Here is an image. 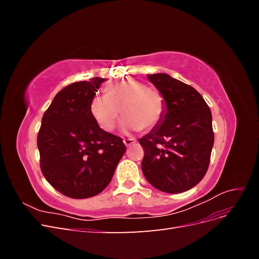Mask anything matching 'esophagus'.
<instances>
[{
  "mask_svg": "<svg viewBox=\"0 0 259 259\" xmlns=\"http://www.w3.org/2000/svg\"><path fill=\"white\" fill-rule=\"evenodd\" d=\"M124 145L126 147H130L132 145H134L136 143V139L135 138H124Z\"/></svg>",
  "mask_w": 259,
  "mask_h": 259,
  "instance_id": "1",
  "label": "esophagus"
}]
</instances>
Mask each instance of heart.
Listing matches in <instances>:
<instances>
[{
    "label": "heart",
    "mask_w": 259,
    "mask_h": 259,
    "mask_svg": "<svg viewBox=\"0 0 259 259\" xmlns=\"http://www.w3.org/2000/svg\"><path fill=\"white\" fill-rule=\"evenodd\" d=\"M124 117L121 127L124 132L152 130L158 126L166 111L162 94L137 80H123L106 89V95L94 97L91 113L99 126L110 132L119 116Z\"/></svg>",
    "instance_id": "1"
}]
</instances>
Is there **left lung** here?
Masks as SVG:
<instances>
[{"mask_svg": "<svg viewBox=\"0 0 259 259\" xmlns=\"http://www.w3.org/2000/svg\"><path fill=\"white\" fill-rule=\"evenodd\" d=\"M166 103L161 123L139 139L145 151L142 169L156 189L180 193L198 185L206 174L214 132L211 112L192 86L166 73L148 74Z\"/></svg>", "mask_w": 259, "mask_h": 259, "instance_id": "left-lung-1", "label": "left lung"}]
</instances>
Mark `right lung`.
<instances>
[{
    "mask_svg": "<svg viewBox=\"0 0 259 259\" xmlns=\"http://www.w3.org/2000/svg\"><path fill=\"white\" fill-rule=\"evenodd\" d=\"M105 81L97 76L66 86L42 117L41 170L69 198L86 199L103 191L126 150L122 138L100 128L91 113V101Z\"/></svg>",
    "mask_w": 259,
    "mask_h": 259,
    "instance_id": "1",
    "label": "right lung"
}]
</instances>
